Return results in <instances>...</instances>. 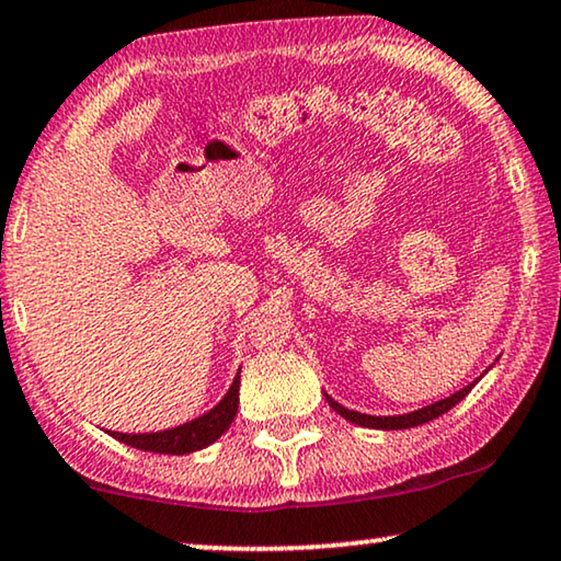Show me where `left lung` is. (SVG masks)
Segmentation results:
<instances>
[{
	"instance_id": "1",
	"label": "left lung",
	"mask_w": 561,
	"mask_h": 561,
	"mask_svg": "<svg viewBox=\"0 0 561 561\" xmlns=\"http://www.w3.org/2000/svg\"><path fill=\"white\" fill-rule=\"evenodd\" d=\"M473 386H476V382H471V386H466L463 390L454 392V396H450V398H443V400H438V403H431V405L421 408V411H415V413H408V415H386V417H380V415H365V413L347 411L345 405L334 403V400H332L330 396H324V398H328V403H330L332 411H334V413H340V415L345 417V421H350V423H355V425H363V428H380V431H403V428H415V425H423V423L433 421V417H438V415H443V413H448L450 408L461 403V400L468 396V392L473 390Z\"/></svg>"
}]
</instances>
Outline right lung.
Wrapping results in <instances>:
<instances>
[{
    "label": "right lung",
    "mask_w": 561,
    "mask_h": 561,
    "mask_svg": "<svg viewBox=\"0 0 561 561\" xmlns=\"http://www.w3.org/2000/svg\"><path fill=\"white\" fill-rule=\"evenodd\" d=\"M239 408V375L233 378L231 388L219 405L206 415L196 417V421L183 423L179 428L161 431V433H111L113 438H118L125 446H133L138 450H150V454H169V456H183L194 454V450L206 448L208 443H214L229 428L233 415Z\"/></svg>",
    "instance_id": "right-lung-1"
}]
</instances>
